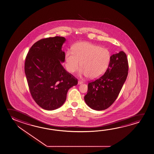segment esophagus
<instances>
[{
    "mask_svg": "<svg viewBox=\"0 0 154 154\" xmlns=\"http://www.w3.org/2000/svg\"><path fill=\"white\" fill-rule=\"evenodd\" d=\"M82 83V81H79L78 82V84L79 85H81Z\"/></svg>",
    "mask_w": 154,
    "mask_h": 154,
    "instance_id": "34e87169",
    "label": "esophagus"
}]
</instances>
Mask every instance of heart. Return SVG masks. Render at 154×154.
Masks as SVG:
<instances>
[{"label":"heart","instance_id":"heart-1","mask_svg":"<svg viewBox=\"0 0 154 154\" xmlns=\"http://www.w3.org/2000/svg\"><path fill=\"white\" fill-rule=\"evenodd\" d=\"M110 60V53L107 49L83 42L75 44L72 51L66 52L65 64L67 71L73 73L79 69L81 62L79 76L93 79L105 73Z\"/></svg>","mask_w":154,"mask_h":154}]
</instances>
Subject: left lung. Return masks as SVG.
Wrapping results in <instances>:
<instances>
[{"label":"left lung","instance_id":"obj_1","mask_svg":"<svg viewBox=\"0 0 154 154\" xmlns=\"http://www.w3.org/2000/svg\"><path fill=\"white\" fill-rule=\"evenodd\" d=\"M127 56L121 51L110 57L107 70L100 78L88 83L85 102L93 110L100 111L110 107L117 99L127 78Z\"/></svg>","mask_w":154,"mask_h":154}]
</instances>
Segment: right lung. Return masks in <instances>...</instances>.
I'll list each match as a JSON object with an SVG mask.
<instances>
[{
	"mask_svg": "<svg viewBox=\"0 0 154 154\" xmlns=\"http://www.w3.org/2000/svg\"><path fill=\"white\" fill-rule=\"evenodd\" d=\"M63 37H49L36 42L27 54L25 74L32 97L44 110H56L63 105L69 88L78 80L63 68L65 54Z\"/></svg>",
	"mask_w": 154,
	"mask_h": 154,
	"instance_id": "1",
	"label": "right lung"
}]
</instances>
